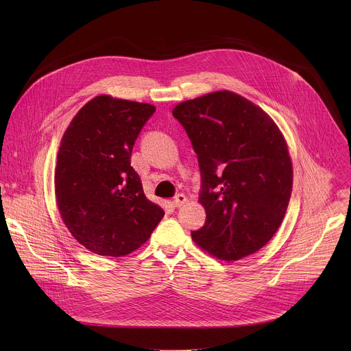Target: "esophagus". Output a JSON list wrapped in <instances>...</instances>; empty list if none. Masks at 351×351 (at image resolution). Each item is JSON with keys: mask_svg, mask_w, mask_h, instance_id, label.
I'll list each match as a JSON object with an SVG mask.
<instances>
[{"mask_svg": "<svg viewBox=\"0 0 351 351\" xmlns=\"http://www.w3.org/2000/svg\"><path fill=\"white\" fill-rule=\"evenodd\" d=\"M186 202H187V198H186L184 194H178V195L173 198V206H175V207H182Z\"/></svg>", "mask_w": 351, "mask_h": 351, "instance_id": "esophagus-1", "label": "esophagus"}]
</instances>
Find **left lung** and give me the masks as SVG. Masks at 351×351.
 Returning <instances> with one entry per match:
<instances>
[{
  "label": "left lung",
  "instance_id": "8db88e82",
  "mask_svg": "<svg viewBox=\"0 0 351 351\" xmlns=\"http://www.w3.org/2000/svg\"><path fill=\"white\" fill-rule=\"evenodd\" d=\"M198 157L206 225L191 232L210 256L237 261L258 252L279 229L291 195L293 164L274 119L243 95L219 90L179 103Z\"/></svg>",
  "mask_w": 351,
  "mask_h": 351
}]
</instances>
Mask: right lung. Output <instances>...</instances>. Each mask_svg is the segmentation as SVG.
<instances>
[{
    "mask_svg": "<svg viewBox=\"0 0 351 351\" xmlns=\"http://www.w3.org/2000/svg\"><path fill=\"white\" fill-rule=\"evenodd\" d=\"M154 111L152 104L101 94L79 110L62 136L57 206L71 234L94 254L133 253L164 218L130 165L134 140Z\"/></svg>",
    "mask_w": 351,
    "mask_h": 351,
    "instance_id": "obj_1",
    "label": "right lung"
}]
</instances>
